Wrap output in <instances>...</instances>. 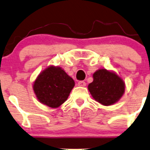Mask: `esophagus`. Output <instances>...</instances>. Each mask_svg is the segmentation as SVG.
I'll list each match as a JSON object with an SVG mask.
<instances>
[{"instance_id":"esophagus-1","label":"esophagus","mask_w":150,"mask_h":150,"mask_svg":"<svg viewBox=\"0 0 150 150\" xmlns=\"http://www.w3.org/2000/svg\"><path fill=\"white\" fill-rule=\"evenodd\" d=\"M78 86H81V87H84V86H86V82H84V81H79V82L78 83Z\"/></svg>"}]
</instances>
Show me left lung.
I'll return each mask as SVG.
<instances>
[{"label": "left lung", "mask_w": 150, "mask_h": 150, "mask_svg": "<svg viewBox=\"0 0 150 150\" xmlns=\"http://www.w3.org/2000/svg\"><path fill=\"white\" fill-rule=\"evenodd\" d=\"M93 81L88 85V90L93 99L104 106L117 102L125 91L123 81L114 72L101 69L93 75Z\"/></svg>", "instance_id": "8db88e82"}]
</instances>
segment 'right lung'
Instances as JSON below:
<instances>
[{"mask_svg":"<svg viewBox=\"0 0 150 150\" xmlns=\"http://www.w3.org/2000/svg\"><path fill=\"white\" fill-rule=\"evenodd\" d=\"M74 86L75 81L62 68L51 66L38 75L33 90L39 102L57 108L67 99Z\"/></svg>","mask_w":150,"mask_h":150,"instance_id":"add662e5","label":"right lung"}]
</instances>
